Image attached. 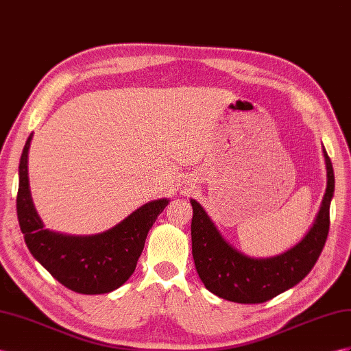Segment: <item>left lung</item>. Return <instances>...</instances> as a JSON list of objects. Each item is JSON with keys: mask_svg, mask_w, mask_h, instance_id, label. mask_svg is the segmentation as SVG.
I'll return each mask as SVG.
<instances>
[{"mask_svg": "<svg viewBox=\"0 0 351 351\" xmlns=\"http://www.w3.org/2000/svg\"><path fill=\"white\" fill-rule=\"evenodd\" d=\"M326 190L320 209L304 237L291 249L268 258L245 255L223 239L203 206L191 199V241L195 269L206 289L240 304H261L291 289L319 259L329 231V208L335 190L334 169L323 147Z\"/></svg>", "mask_w": 351, "mask_h": 351, "instance_id": "8db88e82", "label": "left lung"}]
</instances>
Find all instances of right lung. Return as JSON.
<instances>
[{
	"label": "right lung",
	"mask_w": 351,
	"mask_h": 351,
	"mask_svg": "<svg viewBox=\"0 0 351 351\" xmlns=\"http://www.w3.org/2000/svg\"><path fill=\"white\" fill-rule=\"evenodd\" d=\"M34 133L26 141L19 163L17 218L25 243L37 261L68 289L99 295L119 289L136 268L152 223L169 199L142 204L112 228L90 236H73L44 227L35 209L28 178V152Z\"/></svg>",
	"instance_id": "add662e5"
}]
</instances>
